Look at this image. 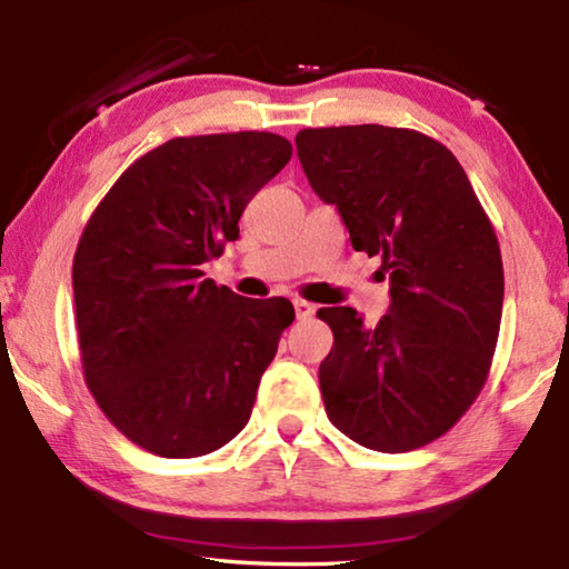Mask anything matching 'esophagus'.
Returning <instances> with one entry per match:
<instances>
[{"label": "esophagus", "instance_id": "1", "mask_svg": "<svg viewBox=\"0 0 569 569\" xmlns=\"http://www.w3.org/2000/svg\"><path fill=\"white\" fill-rule=\"evenodd\" d=\"M292 306H295V313H298L300 321H302V318H313V316H316V306H313V302H308V300H295Z\"/></svg>", "mask_w": 569, "mask_h": 569}]
</instances>
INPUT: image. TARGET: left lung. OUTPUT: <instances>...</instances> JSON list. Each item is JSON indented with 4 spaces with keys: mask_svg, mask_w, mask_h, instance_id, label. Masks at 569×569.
<instances>
[{
    "mask_svg": "<svg viewBox=\"0 0 569 569\" xmlns=\"http://www.w3.org/2000/svg\"><path fill=\"white\" fill-rule=\"evenodd\" d=\"M310 186L337 204L355 251L380 256L391 306L378 326L321 308L333 347L318 370L337 430L380 453L446 435L489 376L502 256L461 162L415 129L329 127L295 137Z\"/></svg>",
    "mask_w": 569,
    "mask_h": 569,
    "instance_id": "1",
    "label": "left lung"
}]
</instances>
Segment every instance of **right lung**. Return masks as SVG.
Here are the masks:
<instances>
[{"label":"right lung","instance_id":"right-lung-1","mask_svg":"<svg viewBox=\"0 0 569 569\" xmlns=\"http://www.w3.org/2000/svg\"><path fill=\"white\" fill-rule=\"evenodd\" d=\"M290 158L269 131L176 137L131 162L84 224L72 263L84 383L154 456L212 453L251 417L295 308L240 298L201 263Z\"/></svg>","mask_w":569,"mask_h":569}]
</instances>
